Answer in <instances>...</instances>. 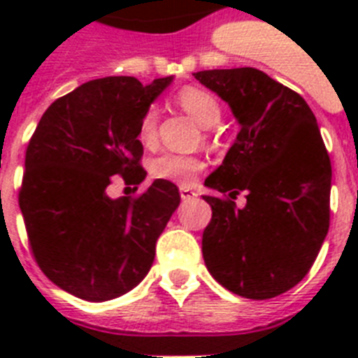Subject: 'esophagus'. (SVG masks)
Instances as JSON below:
<instances>
[{
  "instance_id": "1",
  "label": "esophagus",
  "mask_w": 358,
  "mask_h": 358,
  "mask_svg": "<svg viewBox=\"0 0 358 358\" xmlns=\"http://www.w3.org/2000/svg\"><path fill=\"white\" fill-rule=\"evenodd\" d=\"M180 196L184 199V201H187V199H193V196H196L195 189H191L189 185H180Z\"/></svg>"
}]
</instances>
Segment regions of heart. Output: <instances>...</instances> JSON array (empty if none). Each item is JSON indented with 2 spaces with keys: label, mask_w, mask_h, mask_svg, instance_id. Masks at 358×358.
I'll list each match as a JSON object with an SVG mask.
<instances>
[{
  "label": "heart",
  "mask_w": 358,
  "mask_h": 358,
  "mask_svg": "<svg viewBox=\"0 0 358 358\" xmlns=\"http://www.w3.org/2000/svg\"><path fill=\"white\" fill-rule=\"evenodd\" d=\"M174 102L189 113L193 119L202 126H213L221 119V103L212 92L204 91L201 87H182ZM157 135V109L146 108L137 122V139L143 146H152L156 143ZM204 167L199 156H185V154H174V152H163L150 162V174L154 178L171 180L182 185L191 184L195 180L196 173Z\"/></svg>",
  "instance_id": "obj_1"
}]
</instances>
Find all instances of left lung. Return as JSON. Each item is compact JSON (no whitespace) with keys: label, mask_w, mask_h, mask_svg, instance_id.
I'll list each match as a JSON object with an SVG mask.
<instances>
[{"label":"left lung","mask_w":358,"mask_h":358,"mask_svg":"<svg viewBox=\"0 0 358 358\" xmlns=\"http://www.w3.org/2000/svg\"><path fill=\"white\" fill-rule=\"evenodd\" d=\"M202 85L239 120L223 165L206 178L212 221L202 234L208 271L232 294L271 299L310 271L331 221L333 169L301 94L262 70H202ZM239 192L248 204L235 206Z\"/></svg>","instance_id":"8db88e82"}]
</instances>
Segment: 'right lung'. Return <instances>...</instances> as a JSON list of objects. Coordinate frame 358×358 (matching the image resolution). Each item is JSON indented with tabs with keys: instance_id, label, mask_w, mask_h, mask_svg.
<instances>
[{
	"instance_id": "add662e5",
	"label": "right lung",
	"mask_w": 358,
	"mask_h": 358,
	"mask_svg": "<svg viewBox=\"0 0 358 358\" xmlns=\"http://www.w3.org/2000/svg\"><path fill=\"white\" fill-rule=\"evenodd\" d=\"M171 80L87 81L57 98L31 135L18 191L31 255L80 299H115L137 286L178 208V187L162 178L135 196H109L117 176L135 189L145 180L137 122Z\"/></svg>"
}]
</instances>
